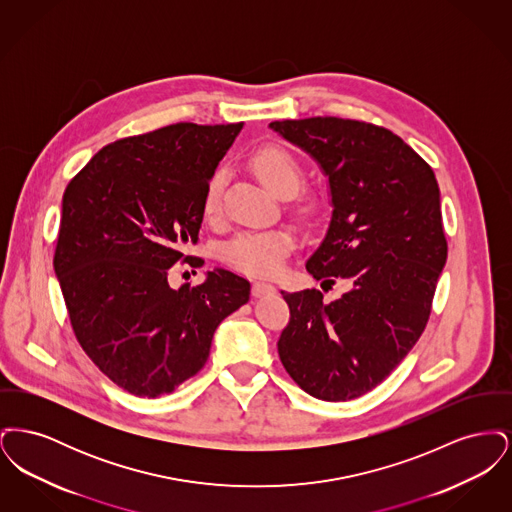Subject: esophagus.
Instances as JSON below:
<instances>
[{"label":"esophagus","instance_id":"obj_1","mask_svg":"<svg viewBox=\"0 0 512 512\" xmlns=\"http://www.w3.org/2000/svg\"><path fill=\"white\" fill-rule=\"evenodd\" d=\"M251 292H253L255 297H263V295H270V293L274 292V286L267 284V282H255Z\"/></svg>","mask_w":512,"mask_h":512}]
</instances>
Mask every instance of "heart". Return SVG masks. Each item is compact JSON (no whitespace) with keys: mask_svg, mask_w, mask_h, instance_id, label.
I'll return each instance as SVG.
<instances>
[{"mask_svg":"<svg viewBox=\"0 0 512 512\" xmlns=\"http://www.w3.org/2000/svg\"><path fill=\"white\" fill-rule=\"evenodd\" d=\"M251 169L259 180L278 195H292L303 178L299 161L286 147L268 144L251 155ZM224 171L211 172L203 192V215L207 220L219 219L222 211ZM293 249V234L288 228H270L259 232H240L222 247V259L230 267L253 276H274Z\"/></svg>","mask_w":512,"mask_h":512,"instance_id":"obj_1","label":"heart"}]
</instances>
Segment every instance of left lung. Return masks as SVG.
Segmentation results:
<instances>
[{
  "mask_svg": "<svg viewBox=\"0 0 512 512\" xmlns=\"http://www.w3.org/2000/svg\"><path fill=\"white\" fill-rule=\"evenodd\" d=\"M270 128L330 180L334 213L307 272L322 286L353 284L332 303L317 288L282 292L292 318L280 361L309 395L355 399L390 376L428 324L447 261L438 180L413 147L372 122L311 117Z\"/></svg>",
  "mask_w": 512,
  "mask_h": 512,
  "instance_id": "left-lung-1",
  "label": "left lung"
}]
</instances>
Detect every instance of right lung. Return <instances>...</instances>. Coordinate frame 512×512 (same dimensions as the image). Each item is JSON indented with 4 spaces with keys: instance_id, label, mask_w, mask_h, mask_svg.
<instances>
[{
    "instance_id": "obj_1",
    "label": "right lung",
    "mask_w": 512,
    "mask_h": 512,
    "mask_svg": "<svg viewBox=\"0 0 512 512\" xmlns=\"http://www.w3.org/2000/svg\"><path fill=\"white\" fill-rule=\"evenodd\" d=\"M240 130L176 122L121 138L63 194L53 268L74 336L132 395L155 399L195 376L217 326L249 301V280L226 268L197 286L167 282L172 265L194 267L184 247L197 242L205 184Z\"/></svg>"
}]
</instances>
